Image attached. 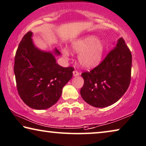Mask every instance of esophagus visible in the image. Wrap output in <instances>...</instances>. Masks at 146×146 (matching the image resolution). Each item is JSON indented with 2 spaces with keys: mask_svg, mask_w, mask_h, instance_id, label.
I'll use <instances>...</instances> for the list:
<instances>
[{
  "mask_svg": "<svg viewBox=\"0 0 146 146\" xmlns=\"http://www.w3.org/2000/svg\"><path fill=\"white\" fill-rule=\"evenodd\" d=\"M73 76L74 77H76V76H78V75H79V73L78 72V71H77V70H75L73 71Z\"/></svg>",
  "mask_w": 146,
  "mask_h": 146,
  "instance_id": "34e87169",
  "label": "esophagus"
}]
</instances>
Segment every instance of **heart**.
<instances>
[{"label": "heart", "instance_id": "b5f03b06", "mask_svg": "<svg viewBox=\"0 0 146 146\" xmlns=\"http://www.w3.org/2000/svg\"><path fill=\"white\" fill-rule=\"evenodd\" d=\"M73 52L79 54V62L86 69H93L100 64L105 52V44L94 35H88L73 41L71 45ZM64 56H69L67 49H63Z\"/></svg>", "mask_w": 146, "mask_h": 146}]
</instances>
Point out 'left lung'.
I'll use <instances>...</instances> for the list:
<instances>
[{
  "instance_id": "1",
  "label": "left lung",
  "mask_w": 146,
  "mask_h": 146,
  "mask_svg": "<svg viewBox=\"0 0 146 146\" xmlns=\"http://www.w3.org/2000/svg\"><path fill=\"white\" fill-rule=\"evenodd\" d=\"M132 54L120 38L100 64L89 72L80 89L82 99L95 108H103L117 102L129 88L131 79Z\"/></svg>"
}]
</instances>
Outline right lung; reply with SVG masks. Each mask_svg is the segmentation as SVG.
<instances>
[{
    "mask_svg": "<svg viewBox=\"0 0 146 146\" xmlns=\"http://www.w3.org/2000/svg\"><path fill=\"white\" fill-rule=\"evenodd\" d=\"M27 33L19 42L15 56L14 71L17 92L23 102L35 110H46L58 101L62 88L72 78L73 67H63L56 63L53 52L40 50Z\"/></svg>",
    "mask_w": 146,
    "mask_h": 146,
    "instance_id": "obj_1",
    "label": "right lung"
}]
</instances>
